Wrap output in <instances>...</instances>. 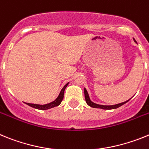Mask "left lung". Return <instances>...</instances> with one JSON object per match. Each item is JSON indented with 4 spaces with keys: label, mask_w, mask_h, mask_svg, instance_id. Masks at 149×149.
Listing matches in <instances>:
<instances>
[{
    "label": "left lung",
    "mask_w": 149,
    "mask_h": 149,
    "mask_svg": "<svg viewBox=\"0 0 149 149\" xmlns=\"http://www.w3.org/2000/svg\"><path fill=\"white\" fill-rule=\"evenodd\" d=\"M134 40H136L134 39ZM84 93H85V101L87 103V104L88 106H90L91 107H93V108H99V109H117L118 107H120L121 106L124 105L127 102H128L130 100H127L125 102H123V103H118V104H116V105H111V106H106V105H100V104H97V103H94L91 100L90 97H89L88 93L87 90L85 89V88H84Z\"/></svg>",
    "instance_id": "left-lung-1"
}]
</instances>
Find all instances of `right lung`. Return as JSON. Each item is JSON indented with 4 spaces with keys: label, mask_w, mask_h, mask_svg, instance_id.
<instances>
[{
    "label": "right lung",
    "mask_w": 149,
    "mask_h": 149,
    "mask_svg": "<svg viewBox=\"0 0 149 149\" xmlns=\"http://www.w3.org/2000/svg\"><path fill=\"white\" fill-rule=\"evenodd\" d=\"M69 82L66 84L64 85L63 88L61 91L60 94H59L58 97L56 98V99L54 100V101L51 102L49 103H47V104H44V105H40V104H34V103H26L27 105L30 106V107H33V108L37 109H41V110H46V109H49L53 108V107H57V106L60 105L61 103L62 100L64 98V90L67 88V86L68 85Z\"/></svg>",
    "instance_id": "1"
}]
</instances>
